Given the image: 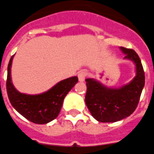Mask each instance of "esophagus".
Masks as SVG:
<instances>
[{"instance_id":"1","label":"esophagus","mask_w":154,"mask_h":154,"mask_svg":"<svg viewBox=\"0 0 154 154\" xmlns=\"http://www.w3.org/2000/svg\"><path fill=\"white\" fill-rule=\"evenodd\" d=\"M77 77H78V80H79V82H84L85 79V77H86V74H85V72H78V74H77Z\"/></svg>"}]
</instances>
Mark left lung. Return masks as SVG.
<instances>
[{
    "label": "left lung",
    "instance_id": "8db88e82",
    "mask_svg": "<svg viewBox=\"0 0 154 154\" xmlns=\"http://www.w3.org/2000/svg\"><path fill=\"white\" fill-rule=\"evenodd\" d=\"M124 59L136 65V77L120 88H108L93 78L85 79V103L92 116L102 123L121 120L132 115L139 103L145 86V72L140 59L132 49L120 47Z\"/></svg>",
    "mask_w": 154,
    "mask_h": 154
}]
</instances>
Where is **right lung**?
Returning a JSON list of instances; mask_svg holds the SVG:
<instances>
[{"label":"right lung","mask_w":154,"mask_h":154,"mask_svg":"<svg viewBox=\"0 0 154 154\" xmlns=\"http://www.w3.org/2000/svg\"><path fill=\"white\" fill-rule=\"evenodd\" d=\"M12 56L8 64L6 90L9 102L14 108L26 119L38 124H48L58 116L67 94L77 82V77L60 81L50 90L39 94H26L17 91L11 80Z\"/></svg>","instance_id":"add662e5"}]
</instances>
